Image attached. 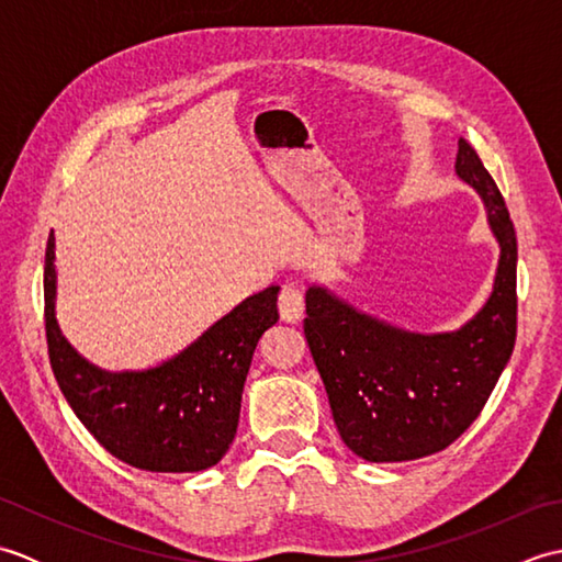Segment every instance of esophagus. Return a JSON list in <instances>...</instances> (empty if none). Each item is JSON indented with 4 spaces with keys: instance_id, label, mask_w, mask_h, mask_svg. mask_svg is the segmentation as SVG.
Instances as JSON below:
<instances>
[{
    "instance_id": "obj_1",
    "label": "esophagus",
    "mask_w": 562,
    "mask_h": 562,
    "mask_svg": "<svg viewBox=\"0 0 562 562\" xmlns=\"http://www.w3.org/2000/svg\"><path fill=\"white\" fill-rule=\"evenodd\" d=\"M278 306H280L282 321H288V324H296V321H302V316H304V294L296 288H284L280 294Z\"/></svg>"
}]
</instances>
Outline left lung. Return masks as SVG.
<instances>
[{
  "mask_svg": "<svg viewBox=\"0 0 562 562\" xmlns=\"http://www.w3.org/2000/svg\"><path fill=\"white\" fill-rule=\"evenodd\" d=\"M457 176L481 195L499 244L493 292L459 330L413 333L306 292L304 336L338 432L357 457L413 461L447 449L481 415L517 340V234L475 149L459 139Z\"/></svg>",
  "mask_w": 562,
  "mask_h": 562,
  "instance_id": "left-lung-1",
  "label": "left lung"
}]
</instances>
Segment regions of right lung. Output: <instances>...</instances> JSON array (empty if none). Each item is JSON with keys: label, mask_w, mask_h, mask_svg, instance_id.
Returning a JSON list of instances; mask_svg holds the SVG:
<instances>
[{"label": "right lung", "mask_w": 562, "mask_h": 562, "mask_svg": "<svg viewBox=\"0 0 562 562\" xmlns=\"http://www.w3.org/2000/svg\"><path fill=\"white\" fill-rule=\"evenodd\" d=\"M43 292L53 374L105 451L154 473L205 471L229 451L256 345L280 318V288L248 296L183 352L142 372H105L63 336L55 318V234L47 236Z\"/></svg>", "instance_id": "add662e5"}]
</instances>
